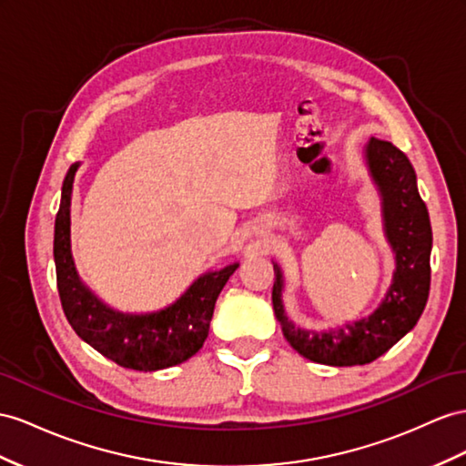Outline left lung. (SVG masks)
Segmentation results:
<instances>
[{"label": "left lung", "instance_id": "obj_1", "mask_svg": "<svg viewBox=\"0 0 466 466\" xmlns=\"http://www.w3.org/2000/svg\"><path fill=\"white\" fill-rule=\"evenodd\" d=\"M364 163L380 195L381 228L396 259L391 283L372 313L337 327L315 330L297 327L285 313V278L273 264L271 301L283 337L309 360L327 366H358L376 360L403 339L420 320L431 281L433 234L425 202L417 190V177L410 159L390 141L370 137Z\"/></svg>", "mask_w": 466, "mask_h": 466}]
</instances>
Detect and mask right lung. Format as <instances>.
<instances>
[{
    "label": "right lung",
    "mask_w": 466,
    "mask_h": 466,
    "mask_svg": "<svg viewBox=\"0 0 466 466\" xmlns=\"http://www.w3.org/2000/svg\"><path fill=\"white\" fill-rule=\"evenodd\" d=\"M78 167L80 163L70 165L63 181L53 242L56 288L70 327L102 356L139 372H155L188 360L205 344L214 305L226 281L240 264L234 261L222 269L200 273L181 297L157 311H116L100 301L80 279L70 249V200Z\"/></svg>",
    "instance_id": "1"
}]
</instances>
